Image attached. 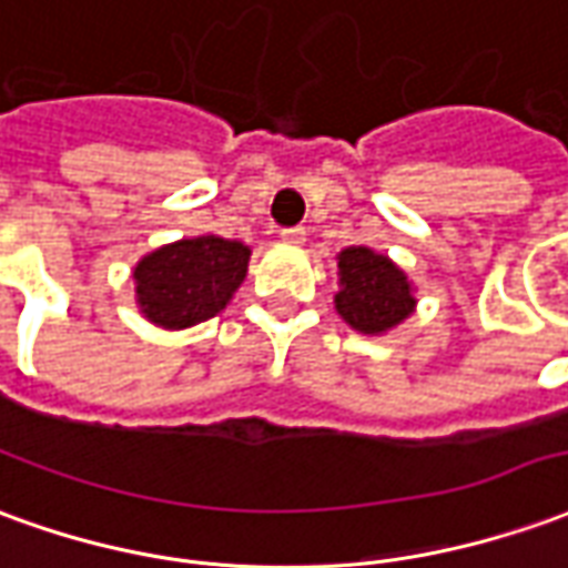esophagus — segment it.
I'll return each instance as SVG.
<instances>
[{
  "mask_svg": "<svg viewBox=\"0 0 568 568\" xmlns=\"http://www.w3.org/2000/svg\"><path fill=\"white\" fill-rule=\"evenodd\" d=\"M280 240L288 245H304V240H307V230L304 227H285L283 233H280Z\"/></svg>",
  "mask_w": 568,
  "mask_h": 568,
  "instance_id": "34e87169",
  "label": "esophagus"
}]
</instances>
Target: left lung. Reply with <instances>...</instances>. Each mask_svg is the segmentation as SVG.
Returning <instances> with one entry per match:
<instances>
[{
	"label": "left lung",
	"mask_w": 568,
	"mask_h": 568,
	"mask_svg": "<svg viewBox=\"0 0 568 568\" xmlns=\"http://www.w3.org/2000/svg\"><path fill=\"white\" fill-rule=\"evenodd\" d=\"M338 285L335 311L363 335H384L415 313V295L406 273L390 257L366 245H351L341 252Z\"/></svg>",
	"instance_id": "1"
}]
</instances>
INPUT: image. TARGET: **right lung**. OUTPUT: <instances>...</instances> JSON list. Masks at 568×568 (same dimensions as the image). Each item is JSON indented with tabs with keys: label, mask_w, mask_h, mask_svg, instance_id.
Returning <instances> with one entry per match:
<instances>
[{
	"label": "right lung",
	"mask_w": 568,
	"mask_h": 568,
	"mask_svg": "<svg viewBox=\"0 0 568 568\" xmlns=\"http://www.w3.org/2000/svg\"><path fill=\"white\" fill-rule=\"evenodd\" d=\"M252 248L224 236H193L150 252L134 267V301L162 328L205 323L243 285Z\"/></svg>",
	"instance_id": "right-lung-1"
}]
</instances>
